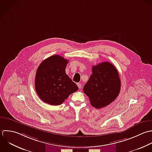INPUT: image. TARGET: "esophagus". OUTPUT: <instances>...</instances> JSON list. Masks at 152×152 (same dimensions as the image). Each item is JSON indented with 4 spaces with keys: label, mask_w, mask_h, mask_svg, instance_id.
Instances as JSON below:
<instances>
[{
    "label": "esophagus",
    "mask_w": 152,
    "mask_h": 152,
    "mask_svg": "<svg viewBox=\"0 0 152 152\" xmlns=\"http://www.w3.org/2000/svg\"><path fill=\"white\" fill-rule=\"evenodd\" d=\"M77 86L79 87V89H80V88H82V84H81V83H79L77 84Z\"/></svg>",
    "instance_id": "34e87169"
}]
</instances>
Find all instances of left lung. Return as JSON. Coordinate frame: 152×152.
<instances>
[{"instance_id":"1","label":"left lung","mask_w":152,"mask_h":152,"mask_svg":"<svg viewBox=\"0 0 152 152\" xmlns=\"http://www.w3.org/2000/svg\"><path fill=\"white\" fill-rule=\"evenodd\" d=\"M92 74L83 87L92 107L99 109L113 102L121 89V80L115 67L108 61L92 66Z\"/></svg>"}]
</instances>
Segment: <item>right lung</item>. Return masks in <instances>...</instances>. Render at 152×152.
Wrapping results in <instances>:
<instances>
[{
    "instance_id": "obj_1",
    "label": "right lung",
    "mask_w": 152,
    "mask_h": 152,
    "mask_svg": "<svg viewBox=\"0 0 152 152\" xmlns=\"http://www.w3.org/2000/svg\"><path fill=\"white\" fill-rule=\"evenodd\" d=\"M69 61L58 55L52 56L41 62L35 79L39 98L51 105H61L79 88L66 73Z\"/></svg>"
}]
</instances>
